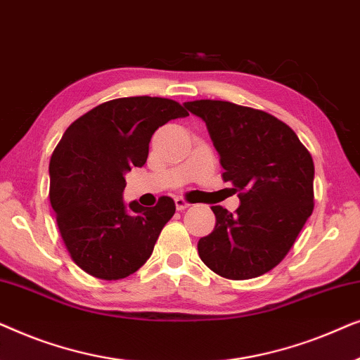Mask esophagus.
<instances>
[{
  "mask_svg": "<svg viewBox=\"0 0 360 360\" xmlns=\"http://www.w3.org/2000/svg\"><path fill=\"white\" fill-rule=\"evenodd\" d=\"M190 206V203L186 200H184V198H175V208L179 210V211H184V210H186Z\"/></svg>",
  "mask_w": 360,
  "mask_h": 360,
  "instance_id": "esophagus-1",
  "label": "esophagus"
}]
</instances>
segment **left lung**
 I'll list each match as a JSON object with an SVG mask.
<instances>
[{"instance_id": "obj_1", "label": "left lung", "mask_w": 360, "mask_h": 360, "mask_svg": "<svg viewBox=\"0 0 360 360\" xmlns=\"http://www.w3.org/2000/svg\"><path fill=\"white\" fill-rule=\"evenodd\" d=\"M185 108L205 121L223 179L240 200L234 214L211 206L216 226L198 240L200 257L224 278L264 275L282 262L313 213L311 155L285 122L265 111L216 100Z\"/></svg>"}]
</instances>
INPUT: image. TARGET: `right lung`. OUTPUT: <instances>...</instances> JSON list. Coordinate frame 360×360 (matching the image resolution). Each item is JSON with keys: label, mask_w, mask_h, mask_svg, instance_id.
Listing matches in <instances>:
<instances>
[{"label": "right lung", "mask_w": 360, "mask_h": 360, "mask_svg": "<svg viewBox=\"0 0 360 360\" xmlns=\"http://www.w3.org/2000/svg\"><path fill=\"white\" fill-rule=\"evenodd\" d=\"M188 116L174 100L117 98L73 121L53 150L51 205L73 262L101 280L134 274L150 257L160 231L175 213L162 196L152 208L122 200L124 175L142 167L154 132Z\"/></svg>", "instance_id": "1"}]
</instances>
